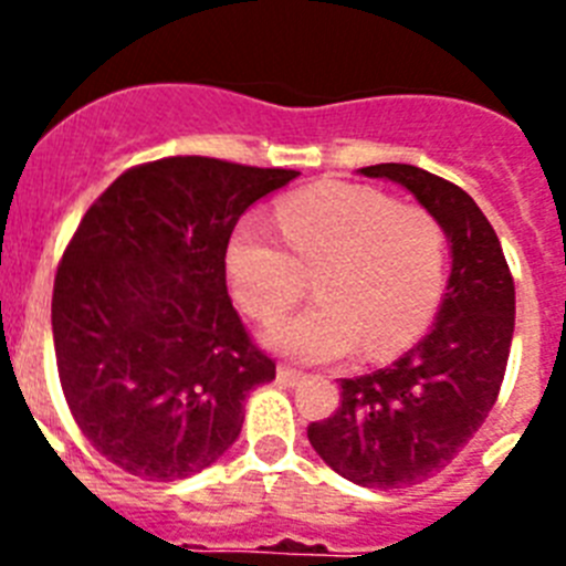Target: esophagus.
I'll list each match as a JSON object with an SVG mask.
<instances>
[{
    "label": "esophagus",
    "instance_id": "1",
    "mask_svg": "<svg viewBox=\"0 0 566 566\" xmlns=\"http://www.w3.org/2000/svg\"><path fill=\"white\" fill-rule=\"evenodd\" d=\"M303 377H306V374L297 371V368H292V365H277V382L280 385H297V382H303Z\"/></svg>",
    "mask_w": 566,
    "mask_h": 566
}]
</instances>
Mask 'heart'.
<instances>
[{
    "instance_id": "b5f03b06",
    "label": "heart",
    "mask_w": 566,
    "mask_h": 566,
    "mask_svg": "<svg viewBox=\"0 0 566 566\" xmlns=\"http://www.w3.org/2000/svg\"><path fill=\"white\" fill-rule=\"evenodd\" d=\"M277 227L260 218L234 227L227 277L238 306L272 323L297 303L303 274L314 303L266 332L274 352L303 363H332L357 348L385 359L411 345L431 323L444 292L448 234L422 207L354 184H326L280 203Z\"/></svg>"
}]
</instances>
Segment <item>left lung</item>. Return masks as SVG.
I'll list each match as a JSON object with an SVG mask.
<instances>
[{
    "mask_svg": "<svg viewBox=\"0 0 566 566\" xmlns=\"http://www.w3.org/2000/svg\"><path fill=\"white\" fill-rule=\"evenodd\" d=\"M359 172L399 184L437 214L451 238L453 269L431 334L388 368L339 379V408L308 424V442L348 482L411 488L448 468L496 402L516 286L496 232L464 189L411 164Z\"/></svg>",
    "mask_w": 566,
    "mask_h": 566,
    "instance_id": "obj_1",
    "label": "left lung"
}]
</instances>
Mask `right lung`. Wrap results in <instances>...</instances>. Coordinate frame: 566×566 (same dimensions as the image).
Here are the masks:
<instances>
[{"label": "right lung", "mask_w": 566, "mask_h": 566, "mask_svg": "<svg viewBox=\"0 0 566 566\" xmlns=\"http://www.w3.org/2000/svg\"><path fill=\"white\" fill-rule=\"evenodd\" d=\"M300 172L175 155L118 175L84 212L53 283V345L90 444L147 482L223 457L274 359L227 292L238 218Z\"/></svg>", "instance_id": "right-lung-1"}]
</instances>
